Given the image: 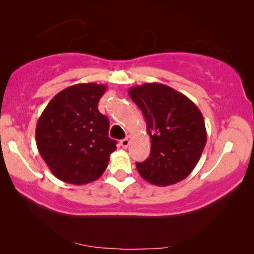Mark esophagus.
Masks as SVG:
<instances>
[{"instance_id":"1","label":"esophagus","mask_w":254,"mask_h":254,"mask_svg":"<svg viewBox=\"0 0 254 254\" xmlns=\"http://www.w3.org/2000/svg\"><path fill=\"white\" fill-rule=\"evenodd\" d=\"M129 143H130V136H129V135H128L126 138H124V140L120 141V144H121V147H123V148H127L128 145H129Z\"/></svg>"}]
</instances>
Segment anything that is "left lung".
Here are the masks:
<instances>
[{
    "label": "left lung",
    "instance_id": "obj_1",
    "mask_svg": "<svg viewBox=\"0 0 254 254\" xmlns=\"http://www.w3.org/2000/svg\"><path fill=\"white\" fill-rule=\"evenodd\" d=\"M140 107L151 138L149 158L136 163L140 176L156 186L185 179L199 162L207 142L200 110L185 95L161 83H145L128 90Z\"/></svg>",
    "mask_w": 254,
    "mask_h": 254
}]
</instances>
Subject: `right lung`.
Returning <instances> with one entry per match:
<instances>
[{"instance_id": "add662e5", "label": "right lung", "mask_w": 254, "mask_h": 254, "mask_svg": "<svg viewBox=\"0 0 254 254\" xmlns=\"http://www.w3.org/2000/svg\"><path fill=\"white\" fill-rule=\"evenodd\" d=\"M106 85L82 83L53 97L36 127L38 151L58 179L74 185L95 182L109 165L117 141L98 111Z\"/></svg>"}]
</instances>
